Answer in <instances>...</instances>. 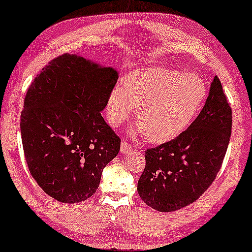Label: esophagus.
Here are the masks:
<instances>
[{
    "mask_svg": "<svg viewBox=\"0 0 252 252\" xmlns=\"http://www.w3.org/2000/svg\"><path fill=\"white\" fill-rule=\"evenodd\" d=\"M133 150V146H131L128 142L123 141L122 145H121V152L122 153H128L130 151Z\"/></svg>",
    "mask_w": 252,
    "mask_h": 252,
    "instance_id": "34e87169",
    "label": "esophagus"
}]
</instances>
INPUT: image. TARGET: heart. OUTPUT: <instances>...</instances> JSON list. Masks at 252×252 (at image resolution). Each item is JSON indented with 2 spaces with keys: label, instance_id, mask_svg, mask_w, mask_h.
I'll return each instance as SVG.
<instances>
[{
  "label": "heart",
  "instance_id": "1",
  "mask_svg": "<svg viewBox=\"0 0 252 252\" xmlns=\"http://www.w3.org/2000/svg\"><path fill=\"white\" fill-rule=\"evenodd\" d=\"M206 94L205 83L193 74L162 67L137 69L124 79V88L116 87L110 92L108 122L121 126L136 108L137 133L152 142H166L190 125Z\"/></svg>",
  "mask_w": 252,
  "mask_h": 252
}]
</instances>
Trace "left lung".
<instances>
[{
	"mask_svg": "<svg viewBox=\"0 0 252 252\" xmlns=\"http://www.w3.org/2000/svg\"><path fill=\"white\" fill-rule=\"evenodd\" d=\"M231 129L232 109L215 76L190 126L171 141L145 151V168L137 184L143 202L158 212H173L198 199L222 166Z\"/></svg>",
	"mask_w": 252,
	"mask_h": 252,
	"instance_id": "obj_1",
	"label": "left lung"
}]
</instances>
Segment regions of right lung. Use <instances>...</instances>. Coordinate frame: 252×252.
I'll return each mask as SVG.
<instances>
[{
	"instance_id": "right-lung-1",
	"label": "right lung",
	"mask_w": 252,
	"mask_h": 252,
	"mask_svg": "<svg viewBox=\"0 0 252 252\" xmlns=\"http://www.w3.org/2000/svg\"><path fill=\"white\" fill-rule=\"evenodd\" d=\"M118 73L63 54L34 77L21 111L23 152L30 175L61 203L88 199L121 149L101 111Z\"/></svg>"
}]
</instances>
